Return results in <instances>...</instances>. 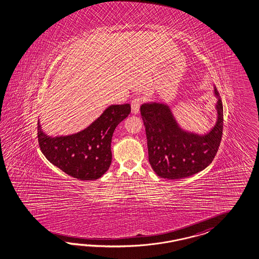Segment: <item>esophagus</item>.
<instances>
[{
  "label": "esophagus",
  "mask_w": 259,
  "mask_h": 259,
  "mask_svg": "<svg viewBox=\"0 0 259 259\" xmlns=\"http://www.w3.org/2000/svg\"><path fill=\"white\" fill-rule=\"evenodd\" d=\"M144 98L141 96H136L131 101V107L134 114H138L140 112V105L143 104Z\"/></svg>",
  "instance_id": "1"
}]
</instances>
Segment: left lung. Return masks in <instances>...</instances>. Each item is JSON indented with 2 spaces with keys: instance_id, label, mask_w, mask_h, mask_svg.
<instances>
[{
  "instance_id": "1",
  "label": "left lung",
  "mask_w": 259,
  "mask_h": 259,
  "mask_svg": "<svg viewBox=\"0 0 259 259\" xmlns=\"http://www.w3.org/2000/svg\"><path fill=\"white\" fill-rule=\"evenodd\" d=\"M215 93L219 92L215 89ZM216 125L205 136L182 131L168 106L159 104L141 105L140 113L147 137L149 162L162 178L181 179L206 168L216 156L224 130V106L217 103Z\"/></svg>"
}]
</instances>
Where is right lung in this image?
Listing matches in <instances>:
<instances>
[{"label":"right lung","mask_w":259,"mask_h":259,"mask_svg":"<svg viewBox=\"0 0 259 259\" xmlns=\"http://www.w3.org/2000/svg\"><path fill=\"white\" fill-rule=\"evenodd\" d=\"M130 112L129 104L111 105L84 131L67 137L50 138L37 122V140L42 154L73 178L96 180L109 168L114 130Z\"/></svg>","instance_id":"add662e5"}]
</instances>
